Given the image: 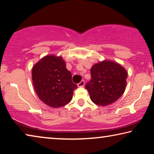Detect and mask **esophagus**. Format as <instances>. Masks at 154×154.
Here are the masks:
<instances>
[{
  "mask_svg": "<svg viewBox=\"0 0 154 154\" xmlns=\"http://www.w3.org/2000/svg\"><path fill=\"white\" fill-rule=\"evenodd\" d=\"M85 85V82L83 80L81 81V82L78 83L77 84V86L78 87H83Z\"/></svg>",
  "mask_w": 154,
  "mask_h": 154,
  "instance_id": "1",
  "label": "esophagus"
}]
</instances>
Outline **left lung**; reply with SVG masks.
Here are the masks:
<instances>
[{
    "label": "left lung",
    "instance_id": "1",
    "mask_svg": "<svg viewBox=\"0 0 154 154\" xmlns=\"http://www.w3.org/2000/svg\"><path fill=\"white\" fill-rule=\"evenodd\" d=\"M128 73L124 67L113 61L105 60L91 69L92 79L85 85L94 103L106 106L119 99L126 86Z\"/></svg>",
    "mask_w": 154,
    "mask_h": 154
}]
</instances>
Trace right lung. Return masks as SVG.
<instances>
[{
	"label": "right lung",
	"instance_id": "right-lung-1",
	"mask_svg": "<svg viewBox=\"0 0 154 154\" xmlns=\"http://www.w3.org/2000/svg\"><path fill=\"white\" fill-rule=\"evenodd\" d=\"M33 85L38 98L51 107L66 105L71 100L77 85L72 82V74L62 57L47 56L32 70Z\"/></svg>",
	"mask_w": 154,
	"mask_h": 154
}]
</instances>
